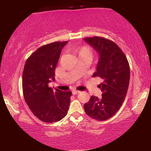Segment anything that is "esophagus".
I'll return each instance as SVG.
<instances>
[{"mask_svg":"<svg viewBox=\"0 0 151 151\" xmlns=\"http://www.w3.org/2000/svg\"><path fill=\"white\" fill-rule=\"evenodd\" d=\"M73 94H74V95H75V94H78V93H80V91H73Z\"/></svg>","mask_w":151,"mask_h":151,"instance_id":"esophagus-1","label":"esophagus"}]
</instances>
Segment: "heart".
Wrapping results in <instances>:
<instances>
[{
	"mask_svg": "<svg viewBox=\"0 0 151 151\" xmlns=\"http://www.w3.org/2000/svg\"><path fill=\"white\" fill-rule=\"evenodd\" d=\"M75 53L78 58H87L91 60L93 57V51L88 46H83L76 50Z\"/></svg>",
	"mask_w": 151,
	"mask_h": 151,
	"instance_id": "obj_1",
	"label": "heart"
}]
</instances>
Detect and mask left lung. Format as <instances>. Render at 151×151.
I'll list each match as a JSON object with an SVG mask.
<instances>
[{
	"label": "left lung",
	"instance_id": "left-lung-1",
	"mask_svg": "<svg viewBox=\"0 0 151 151\" xmlns=\"http://www.w3.org/2000/svg\"><path fill=\"white\" fill-rule=\"evenodd\" d=\"M85 42L99 55L96 71L93 77L102 78L99 85L102 96H91L84 109L93 119L104 121L115 114L126 97L130 80V66L126 56L115 42L101 37H86Z\"/></svg>",
	"mask_w": 151,
	"mask_h": 151
}]
</instances>
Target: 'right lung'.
<instances>
[{"instance_id": "1", "label": "right lung", "mask_w": 151, "mask_h": 151, "mask_svg": "<svg viewBox=\"0 0 151 151\" xmlns=\"http://www.w3.org/2000/svg\"><path fill=\"white\" fill-rule=\"evenodd\" d=\"M68 41L42 46L27 58L22 73V91L25 102L35 116L42 122L60 121L69 108L70 91L53 90L48 84L55 81V68Z\"/></svg>"}]
</instances>
